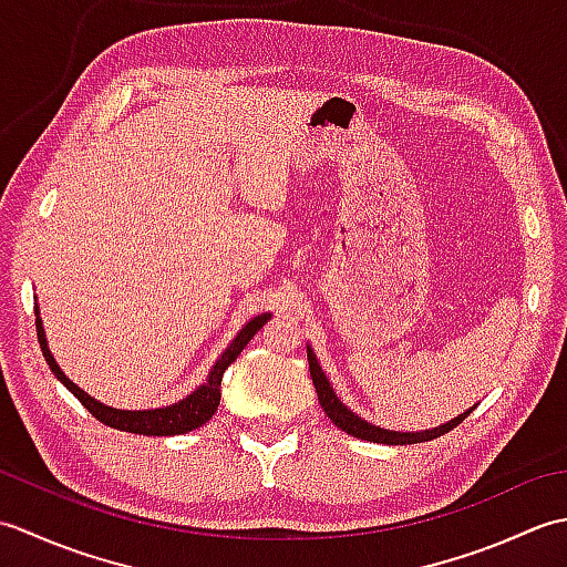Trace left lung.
I'll list each match as a JSON object with an SVG mask.
<instances>
[{
  "label": "left lung",
  "instance_id": "obj_1",
  "mask_svg": "<svg viewBox=\"0 0 567 567\" xmlns=\"http://www.w3.org/2000/svg\"><path fill=\"white\" fill-rule=\"evenodd\" d=\"M307 358H309L311 382H315V388H317V396H319L321 409H323V412H327V416L333 421L336 426H339L346 433H351V436H355V439L372 441V443H388V445H406V443L431 441V439L443 436V433L453 431L457 424H463V421L470 416V412H473V409H470V412H465V414H461L457 419L449 421V424H443L439 429H431V431H421V433H396V431L372 426V424H368V421L355 416L346 404H341V400H339V396H336V392H333V388L329 384L327 375H323V372H321L315 353H311V348H309Z\"/></svg>",
  "mask_w": 567,
  "mask_h": 567
}]
</instances>
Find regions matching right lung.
Segmentation results:
<instances>
[{"mask_svg":"<svg viewBox=\"0 0 567 567\" xmlns=\"http://www.w3.org/2000/svg\"><path fill=\"white\" fill-rule=\"evenodd\" d=\"M35 315H39V307H35ZM268 319H270V315H258L256 319H250L246 327L240 329L236 339L231 341V346L226 348L224 355L216 360V365L209 372V380L199 384V388L189 396H185L183 402H177L173 406H163V409H148V412H124V409H112V406L100 404L97 400H92L90 394H84L78 384L68 380L65 372L58 368L51 351H48L41 319H35V333H39V343H41L45 363L51 365L55 378L78 396L82 406L90 409V414L94 419H100L102 424L112 426V429L128 431V433H143V436H177V433H187L192 429L207 424V421L214 416L216 406H219V400H221L224 370L234 363V360L240 355V351H244L248 341L262 329V323Z\"/></svg>","mask_w":567,"mask_h":567,"instance_id":"1","label":"right lung"}]
</instances>
